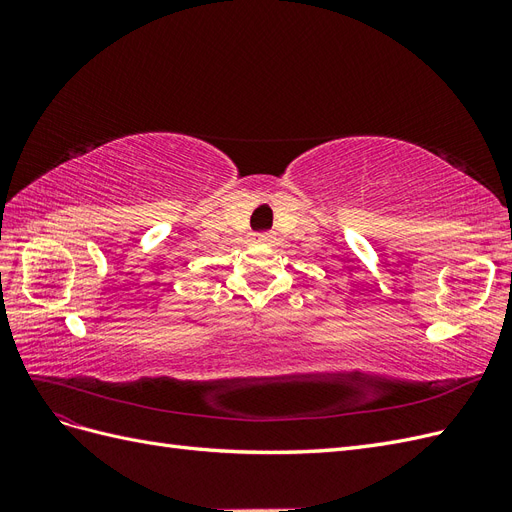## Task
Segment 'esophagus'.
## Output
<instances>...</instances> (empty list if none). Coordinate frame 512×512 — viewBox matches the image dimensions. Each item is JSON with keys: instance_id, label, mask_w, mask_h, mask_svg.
<instances>
[{"instance_id": "1", "label": "esophagus", "mask_w": 512, "mask_h": 512, "mask_svg": "<svg viewBox=\"0 0 512 512\" xmlns=\"http://www.w3.org/2000/svg\"><path fill=\"white\" fill-rule=\"evenodd\" d=\"M252 241L254 243H271L273 241V232H254Z\"/></svg>"}]
</instances>
